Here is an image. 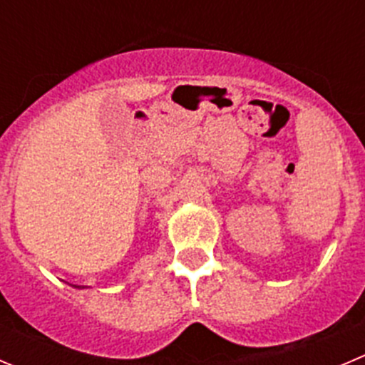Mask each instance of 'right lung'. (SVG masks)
<instances>
[{
  "mask_svg": "<svg viewBox=\"0 0 365 365\" xmlns=\"http://www.w3.org/2000/svg\"><path fill=\"white\" fill-rule=\"evenodd\" d=\"M75 289H88V287H78V284H73Z\"/></svg>",
  "mask_w": 365,
  "mask_h": 365,
  "instance_id": "obj_1",
  "label": "right lung"
}]
</instances>
